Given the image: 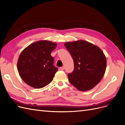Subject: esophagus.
<instances>
[{"label":"esophagus","instance_id":"34e87169","mask_svg":"<svg viewBox=\"0 0 125 125\" xmlns=\"http://www.w3.org/2000/svg\"><path fill=\"white\" fill-rule=\"evenodd\" d=\"M60 69H61L62 70H63L64 69H65V67H62L60 68Z\"/></svg>","mask_w":125,"mask_h":125}]
</instances>
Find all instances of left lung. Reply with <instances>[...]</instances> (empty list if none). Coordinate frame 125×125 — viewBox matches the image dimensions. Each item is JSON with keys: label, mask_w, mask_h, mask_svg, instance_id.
Masks as SVG:
<instances>
[{"label": "left lung", "mask_w": 125, "mask_h": 125, "mask_svg": "<svg viewBox=\"0 0 125 125\" xmlns=\"http://www.w3.org/2000/svg\"><path fill=\"white\" fill-rule=\"evenodd\" d=\"M65 46L74 62V70L68 74L69 82L78 90L93 89L103 78L106 58L101 49L84 40L66 42Z\"/></svg>", "instance_id": "obj_1"}]
</instances>
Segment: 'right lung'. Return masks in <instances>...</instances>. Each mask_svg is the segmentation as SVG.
<instances>
[{"instance_id":"add662e5","label":"right lung","mask_w":125,"mask_h":125,"mask_svg":"<svg viewBox=\"0 0 125 125\" xmlns=\"http://www.w3.org/2000/svg\"><path fill=\"white\" fill-rule=\"evenodd\" d=\"M57 44L42 40L29 45L18 58L17 69L22 80L34 88L46 86L53 80L58 68L53 66L51 52Z\"/></svg>"}]
</instances>
